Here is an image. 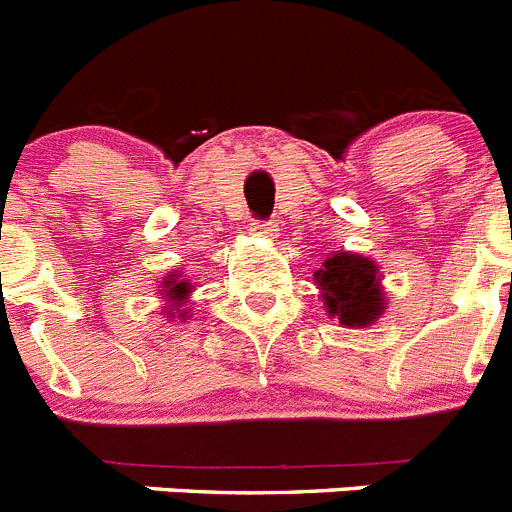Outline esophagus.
I'll use <instances>...</instances> for the list:
<instances>
[{
  "instance_id": "obj_1",
  "label": "esophagus",
  "mask_w": 512,
  "mask_h": 512,
  "mask_svg": "<svg viewBox=\"0 0 512 512\" xmlns=\"http://www.w3.org/2000/svg\"><path fill=\"white\" fill-rule=\"evenodd\" d=\"M251 230L256 235H266V238H272V235H277V222H272V220H251Z\"/></svg>"
}]
</instances>
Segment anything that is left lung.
I'll list each match as a JSON object with an SVG mask.
<instances>
[{
    "mask_svg": "<svg viewBox=\"0 0 512 512\" xmlns=\"http://www.w3.org/2000/svg\"><path fill=\"white\" fill-rule=\"evenodd\" d=\"M321 298L331 316L344 326H368L383 313V292L378 287V266L355 253H334L316 272Z\"/></svg>",
    "mask_w": 512,
    "mask_h": 512,
    "instance_id": "obj_1",
    "label": "left lung"
}]
</instances>
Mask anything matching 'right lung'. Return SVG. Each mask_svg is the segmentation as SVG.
I'll use <instances>...</instances> for the list:
<instances>
[{"label":"right lung","instance_id":"obj_1","mask_svg":"<svg viewBox=\"0 0 512 512\" xmlns=\"http://www.w3.org/2000/svg\"><path fill=\"white\" fill-rule=\"evenodd\" d=\"M165 287H168V298L176 300V303H173V308H168L170 316H173V310H176V313H178V318L186 316V310H183V313H181V300L186 298V295H189V292H191L189 282H181V279H178L176 274H170V277L165 279Z\"/></svg>","mask_w":512,"mask_h":512}]
</instances>
